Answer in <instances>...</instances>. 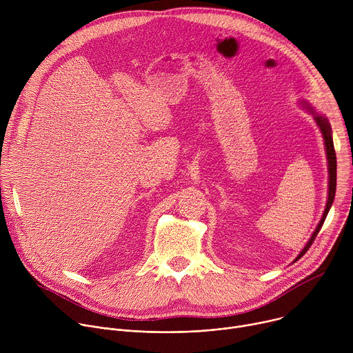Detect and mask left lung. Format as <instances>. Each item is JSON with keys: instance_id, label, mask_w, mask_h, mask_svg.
I'll return each instance as SVG.
<instances>
[{"instance_id": "8db88e82", "label": "left lung", "mask_w": 353, "mask_h": 353, "mask_svg": "<svg viewBox=\"0 0 353 353\" xmlns=\"http://www.w3.org/2000/svg\"><path fill=\"white\" fill-rule=\"evenodd\" d=\"M303 106L314 116V120H316V123H317V125L320 127V130H321V134H323V138H324V143H325V154H327V161H328V199H327V205H325V210H324V214H323V218H321V221L319 222V225H317V228H316V230L313 232V234H312V237H310V240L307 241V244L305 245V248L300 251V254L296 257V260L294 261H297L299 259H301L305 256V253L306 251L310 248V245H312V243L314 241V239H316V236L319 234V232H320V229H321V226H323V223H324V221H325V218H327V215H328V211H330V208H331V205H332V203H334V196H335V190H336V157H335V149H334V142H332V131H331V125H330V123H328V120L324 117V116H321V114H319V113H316L314 112V109L312 108V106H309L307 103H303Z\"/></svg>"}]
</instances>
